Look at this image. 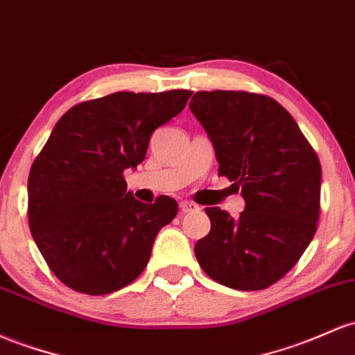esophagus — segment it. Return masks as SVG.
<instances>
[{"instance_id": "1", "label": "esophagus", "mask_w": 355, "mask_h": 355, "mask_svg": "<svg viewBox=\"0 0 355 355\" xmlns=\"http://www.w3.org/2000/svg\"><path fill=\"white\" fill-rule=\"evenodd\" d=\"M200 207H198L197 204H193V202H190V200H184V202H180V210L184 214H187V212H196V210H198Z\"/></svg>"}]
</instances>
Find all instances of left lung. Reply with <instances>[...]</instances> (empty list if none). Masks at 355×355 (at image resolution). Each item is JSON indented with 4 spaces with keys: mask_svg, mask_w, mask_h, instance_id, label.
I'll list each match as a JSON object with an SVG mask.
<instances>
[{
    "mask_svg": "<svg viewBox=\"0 0 355 355\" xmlns=\"http://www.w3.org/2000/svg\"><path fill=\"white\" fill-rule=\"evenodd\" d=\"M190 111L207 131L219 175L241 190L237 219L207 207L210 232L196 258L212 279L243 291L264 290L302 258L317 231L322 166L290 112L271 97L200 91Z\"/></svg>",
    "mask_w": 355,
    "mask_h": 355,
    "instance_id": "left-lung-1",
    "label": "left lung"
}]
</instances>
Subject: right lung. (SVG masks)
Wrapping results in <instances>:
<instances>
[{
  "label": "right lung",
  "mask_w": 355,
  "mask_h": 355,
  "mask_svg": "<svg viewBox=\"0 0 355 355\" xmlns=\"http://www.w3.org/2000/svg\"><path fill=\"white\" fill-rule=\"evenodd\" d=\"M190 91L114 92L80 103L57 121L28 177V224L64 285L107 295L145 270L155 237L178 212L159 196L143 204L123 171L145 159L151 135L184 111Z\"/></svg>",
  "instance_id": "1"
}]
</instances>
